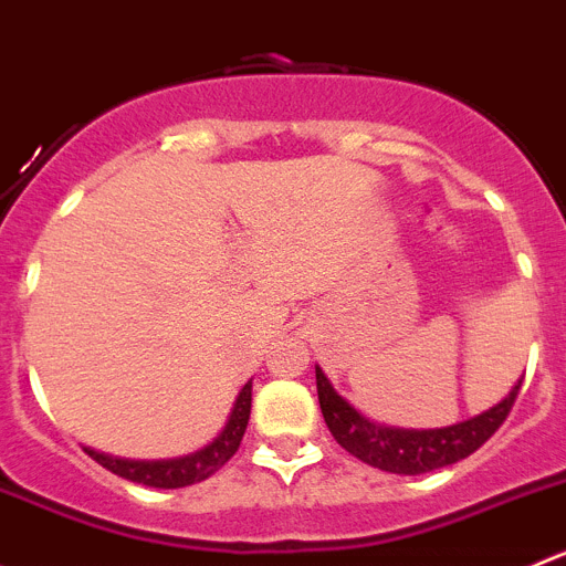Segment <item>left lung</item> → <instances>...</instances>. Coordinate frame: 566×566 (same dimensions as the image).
<instances>
[{
	"instance_id": "8db88e82",
	"label": "left lung",
	"mask_w": 566,
	"mask_h": 566,
	"mask_svg": "<svg viewBox=\"0 0 566 566\" xmlns=\"http://www.w3.org/2000/svg\"><path fill=\"white\" fill-rule=\"evenodd\" d=\"M315 378L323 420H326L334 440L350 457L361 459L370 468L398 475L431 473V470L462 462L470 453L479 451L503 426L520 392V384H523V378H520L509 389L506 398L497 400L495 406H490L481 415L468 417V420L446 426V429H398V426H384V422L370 420L359 409H354L334 389L321 365H315Z\"/></svg>"
}]
</instances>
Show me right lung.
<instances>
[{"label": "right lung", "instance_id": "1", "mask_svg": "<svg viewBox=\"0 0 566 566\" xmlns=\"http://www.w3.org/2000/svg\"><path fill=\"white\" fill-rule=\"evenodd\" d=\"M251 415V381L240 389V395L234 398L232 411H229L227 426L221 429V434L210 442V446L199 448V451L188 453V457L177 459H120L109 457V453L93 451L85 448V453L91 459H96L102 468H107L109 473L120 475L126 481H135V484L144 486H157V490H179V486L199 484V481L210 479L212 473L223 468L229 459L238 453L240 440L245 434V426H249Z\"/></svg>", "mask_w": 566, "mask_h": 566}]
</instances>
